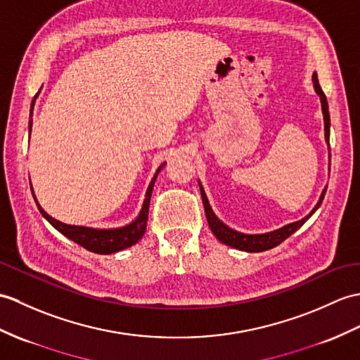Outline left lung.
<instances>
[{"instance_id":"1","label":"left lung","mask_w":360,"mask_h":360,"mask_svg":"<svg viewBox=\"0 0 360 360\" xmlns=\"http://www.w3.org/2000/svg\"><path fill=\"white\" fill-rule=\"evenodd\" d=\"M313 82H314V90L316 94L321 96V103H322V113H323V125H325V141H330V113H328V103H327V96L322 91L321 86H319V81H317V75H313ZM199 188H200V196H202V202H204V208H205V216H207V221L208 225H210V229L213 231V235L218 238L222 244L225 245H230L233 248H238V250H244V252H250V253H257V252H265V250H270L276 245H279L281 242L285 240L287 238H290L291 235L296 230H299L302 225L308 221V218L319 208V205L322 204L323 196H325V191L327 188H323L322 195L319 202L316 204V207L311 210L310 214H307L304 219H300L297 222L293 224H288L285 227H282L279 230H274L270 233H264V235H244V233H239L231 230L230 227H227L222 221H219L216 218V214L213 213L210 204H208V199L205 196V191L202 188V186L199 184Z\"/></svg>"}]
</instances>
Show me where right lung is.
<instances>
[{"label": "right lung", "mask_w": 360, "mask_h": 360, "mask_svg": "<svg viewBox=\"0 0 360 360\" xmlns=\"http://www.w3.org/2000/svg\"><path fill=\"white\" fill-rule=\"evenodd\" d=\"M38 94L35 95L32 101V107H30V121H29V131L32 130V110H33V104H35V99H37ZM165 165V162L160 167V169L156 170L155 176L150 182V186L147 188V193H146V199H144V204H142L141 208V213L138 218L133 221L131 224L125 225V227L121 229H107V230H99V229H90V227H79V225H69V224H64L53 219L52 216H49L41 205L38 204V200L35 198V195H32L37 200V205L39 208L41 214L44 216V218L53 225V227L63 233L65 238L72 239L73 242H77L78 245L84 247L86 250L91 253H98V255H110V253H116V252H121V250L131 247L133 244H136V242L142 238V235L146 233L147 229V219H148V205H150V198H152V191H153V186H155V181L158 173L161 172L162 167ZM32 188V186H30ZM33 190V188H32Z\"/></svg>", "instance_id": "right-lung-1"}]
</instances>
